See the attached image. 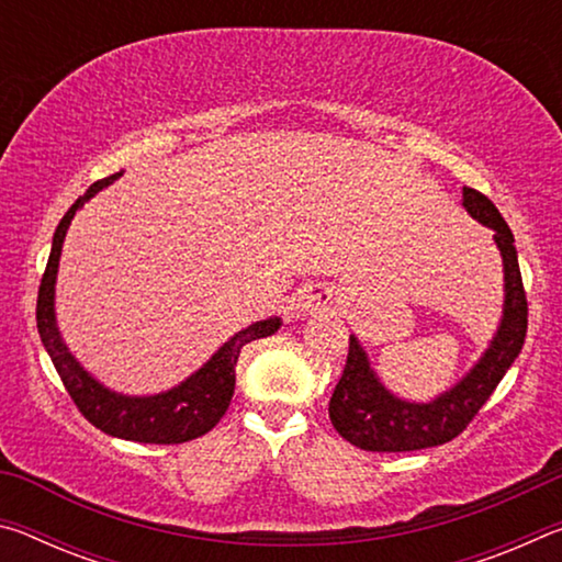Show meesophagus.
<instances>
[{"instance_id": "esophagus-1", "label": "esophagus", "mask_w": 562, "mask_h": 562, "mask_svg": "<svg viewBox=\"0 0 562 562\" xmlns=\"http://www.w3.org/2000/svg\"><path fill=\"white\" fill-rule=\"evenodd\" d=\"M337 307V290L331 284H307L297 292V310L302 315H325Z\"/></svg>"}]
</instances>
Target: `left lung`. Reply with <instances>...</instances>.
<instances>
[{"label":"left lung","mask_w":562,"mask_h":562,"mask_svg":"<svg viewBox=\"0 0 562 562\" xmlns=\"http://www.w3.org/2000/svg\"><path fill=\"white\" fill-rule=\"evenodd\" d=\"M475 221L496 231V243L506 268V310L486 355L451 392L431 404L398 402L379 384L359 341L349 337V355L335 394L329 398V418L341 439L364 451H418L451 441L465 431L481 406L496 392L508 367L516 361L528 331V300L522 290L518 252L510 227L498 207L475 188H463V203Z\"/></svg>","instance_id":"left-lung-1"}]
</instances>
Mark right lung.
<instances>
[{
    "mask_svg": "<svg viewBox=\"0 0 562 562\" xmlns=\"http://www.w3.org/2000/svg\"><path fill=\"white\" fill-rule=\"evenodd\" d=\"M121 173H113L109 178H101L93 183L79 201H76L66 215L61 217L59 227L54 233L52 255L46 262V270L42 274L40 297H36V329L44 341V349L49 351L56 372H59L64 389L69 392L71 402L79 408L81 416L89 424L97 426L103 434L119 436L126 441L138 443H183L193 441L203 436L221 422L223 414L231 406V398L235 392V364L240 357V349L247 341L270 337L280 329V319H265L258 325H250L243 331L225 341L217 349V355L207 361V364L195 372L183 384L170 389L166 394L158 396H121L103 389L99 382L83 372L69 349L64 347L54 322V282H56V268H59L61 258V243L66 237V227H69L74 213L89 201L93 193L101 188L113 183Z\"/></svg>",
    "mask_w": 562,
    "mask_h": 562,
    "instance_id": "obj_1",
    "label": "right lung"
}]
</instances>
